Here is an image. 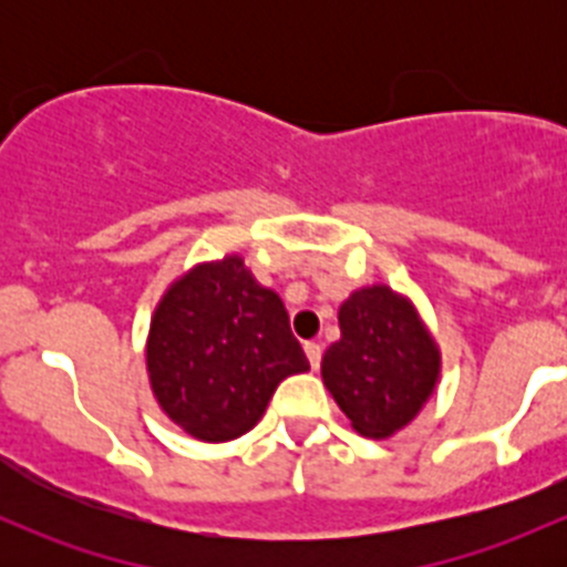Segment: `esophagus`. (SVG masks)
Segmentation results:
<instances>
[{
    "label": "esophagus",
    "instance_id": "1",
    "mask_svg": "<svg viewBox=\"0 0 567 567\" xmlns=\"http://www.w3.org/2000/svg\"><path fill=\"white\" fill-rule=\"evenodd\" d=\"M305 353H307V359H310V368L312 370H318L320 368V346L318 342H305Z\"/></svg>",
    "mask_w": 567,
    "mask_h": 567
}]
</instances>
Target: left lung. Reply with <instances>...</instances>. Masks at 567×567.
Here are the masks:
<instances>
[{
  "label": "left lung",
  "instance_id": "1",
  "mask_svg": "<svg viewBox=\"0 0 567 567\" xmlns=\"http://www.w3.org/2000/svg\"><path fill=\"white\" fill-rule=\"evenodd\" d=\"M340 340L320 362L323 386L359 436L390 439L436 392L442 351L409 296L368 285L337 312Z\"/></svg>",
  "mask_w": 567,
  "mask_h": 567
}]
</instances>
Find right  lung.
Segmentation results:
<instances>
[{
  "label": "right lung",
  "instance_id": "add662e5",
  "mask_svg": "<svg viewBox=\"0 0 567 567\" xmlns=\"http://www.w3.org/2000/svg\"><path fill=\"white\" fill-rule=\"evenodd\" d=\"M145 362L158 409L208 444L249 433L277 386L310 370L282 299L251 277L238 251L169 282L151 318Z\"/></svg>",
  "mask_w": 567,
  "mask_h": 567
}]
</instances>
